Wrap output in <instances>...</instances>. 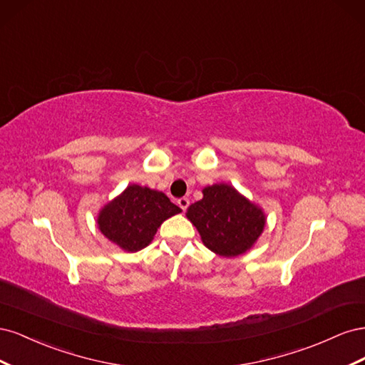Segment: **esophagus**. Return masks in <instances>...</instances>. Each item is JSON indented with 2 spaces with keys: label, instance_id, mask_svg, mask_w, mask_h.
Masks as SVG:
<instances>
[{
  "label": "esophagus",
  "instance_id": "34e87169",
  "mask_svg": "<svg viewBox=\"0 0 365 365\" xmlns=\"http://www.w3.org/2000/svg\"><path fill=\"white\" fill-rule=\"evenodd\" d=\"M178 205H180V207L184 210V212H185V210L189 208V205H190L189 197H180V200H178Z\"/></svg>",
  "mask_w": 365,
  "mask_h": 365
}]
</instances>
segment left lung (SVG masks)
<instances>
[{
  "label": "left lung",
  "instance_id": "left-lung-1",
  "mask_svg": "<svg viewBox=\"0 0 365 365\" xmlns=\"http://www.w3.org/2000/svg\"><path fill=\"white\" fill-rule=\"evenodd\" d=\"M202 193V200L187 208L185 215L200 231L204 245L222 257L247 252L267 222L262 208L228 184L208 185Z\"/></svg>",
  "mask_w": 365,
  "mask_h": 365
}]
</instances>
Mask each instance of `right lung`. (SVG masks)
Masks as SVG:
<instances>
[{"label": "right lung", "instance_id": "1", "mask_svg": "<svg viewBox=\"0 0 365 365\" xmlns=\"http://www.w3.org/2000/svg\"><path fill=\"white\" fill-rule=\"evenodd\" d=\"M178 213L181 208L163 192L130 184L101 210L97 224L105 237L121 250L135 252L150 244L165 219Z\"/></svg>", "mask_w": 365, "mask_h": 365}]
</instances>
